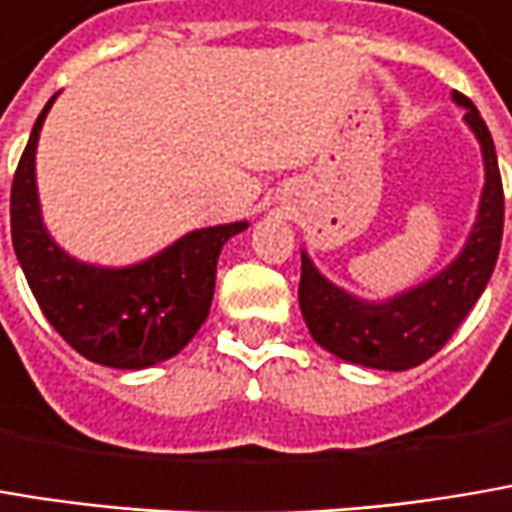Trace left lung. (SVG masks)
Listing matches in <instances>:
<instances>
[{"label": "left lung", "instance_id": "left-lung-1", "mask_svg": "<svg viewBox=\"0 0 512 512\" xmlns=\"http://www.w3.org/2000/svg\"><path fill=\"white\" fill-rule=\"evenodd\" d=\"M452 101L466 110L463 122L475 133L484 157V189L475 224L455 259L443 271L399 294L364 300L326 279L303 250V320L311 338L341 361L390 373H402L428 361L455 335L493 276L504 230V189L498 157L478 107L460 92H452Z\"/></svg>", "mask_w": 512, "mask_h": 512}]
</instances>
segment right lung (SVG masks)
<instances>
[{"mask_svg": "<svg viewBox=\"0 0 512 512\" xmlns=\"http://www.w3.org/2000/svg\"><path fill=\"white\" fill-rule=\"evenodd\" d=\"M37 116L11 186V241L34 300L57 335L92 364L145 370L186 347L209 314L221 247L250 224L192 230L133 265H92L57 244L37 192Z\"/></svg>", "mask_w": 512, "mask_h": 512, "instance_id": "1", "label": "right lung"}]
</instances>
